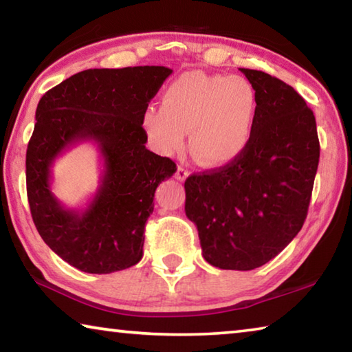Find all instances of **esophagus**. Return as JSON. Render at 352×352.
Segmentation results:
<instances>
[{"instance_id": "esophagus-1", "label": "esophagus", "mask_w": 352, "mask_h": 352, "mask_svg": "<svg viewBox=\"0 0 352 352\" xmlns=\"http://www.w3.org/2000/svg\"><path fill=\"white\" fill-rule=\"evenodd\" d=\"M189 177V172L184 169V168H182V166H178V169H177V172H175V178L178 182H184L186 180V178Z\"/></svg>"}]
</instances>
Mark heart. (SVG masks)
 I'll return each instance as SVG.
<instances>
[{
	"instance_id": "heart-1",
	"label": "heart",
	"mask_w": 352,
	"mask_h": 352,
	"mask_svg": "<svg viewBox=\"0 0 352 352\" xmlns=\"http://www.w3.org/2000/svg\"><path fill=\"white\" fill-rule=\"evenodd\" d=\"M258 113V94L243 77L188 71L166 88L162 109L152 107L144 113L142 129L166 155L180 151L189 130V148L195 160L220 168L247 151Z\"/></svg>"
}]
</instances>
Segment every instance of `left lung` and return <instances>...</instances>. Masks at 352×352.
<instances>
[{
    "label": "left lung",
    "mask_w": 352,
    "mask_h": 352,
    "mask_svg": "<svg viewBox=\"0 0 352 352\" xmlns=\"http://www.w3.org/2000/svg\"><path fill=\"white\" fill-rule=\"evenodd\" d=\"M259 99L253 140L241 158L184 182V211L197 225L208 264L223 270L264 265L300 233L320 160L314 111L294 88L239 68Z\"/></svg>",
    "instance_id": "1"
}]
</instances>
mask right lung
I'll return each instance as SVG.
<instances>
[{
    "instance_id": "right-lung-1",
    "label": "right lung",
    "mask_w": 352,
    "mask_h": 352,
    "mask_svg": "<svg viewBox=\"0 0 352 352\" xmlns=\"http://www.w3.org/2000/svg\"><path fill=\"white\" fill-rule=\"evenodd\" d=\"M170 74L166 67L85 69L40 99L26 152L28 200L41 239L76 269L107 275L142 258L155 189L177 170L146 148L142 116ZM85 140L98 144L103 172L87 208L73 210L52 192V166Z\"/></svg>"
}]
</instances>
